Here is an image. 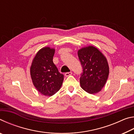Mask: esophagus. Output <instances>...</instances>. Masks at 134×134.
<instances>
[{"label": "esophagus", "mask_w": 134, "mask_h": 134, "mask_svg": "<svg viewBox=\"0 0 134 134\" xmlns=\"http://www.w3.org/2000/svg\"><path fill=\"white\" fill-rule=\"evenodd\" d=\"M71 74H72V72L71 71L67 72H65V76H66V77H68V76H69L70 75H71Z\"/></svg>", "instance_id": "obj_1"}]
</instances>
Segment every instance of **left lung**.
Instances as JSON below:
<instances>
[{
	"mask_svg": "<svg viewBox=\"0 0 134 134\" xmlns=\"http://www.w3.org/2000/svg\"><path fill=\"white\" fill-rule=\"evenodd\" d=\"M78 56L83 69L80 77L81 88L90 94L98 93L105 86L109 72L106 58L93 46L80 49Z\"/></svg>",
	"mask_w": 134,
	"mask_h": 134,
	"instance_id": "left-lung-1",
	"label": "left lung"
}]
</instances>
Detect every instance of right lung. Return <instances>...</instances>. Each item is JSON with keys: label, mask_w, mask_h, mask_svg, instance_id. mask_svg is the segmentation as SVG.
Segmentation results:
<instances>
[{"label": "right lung", "mask_w": 134, "mask_h": 134, "mask_svg": "<svg viewBox=\"0 0 134 134\" xmlns=\"http://www.w3.org/2000/svg\"><path fill=\"white\" fill-rule=\"evenodd\" d=\"M55 49L45 47L38 52L32 63L31 76L34 85L41 93L51 96L60 90L64 75L53 63Z\"/></svg>", "instance_id": "add662e5"}]
</instances>
